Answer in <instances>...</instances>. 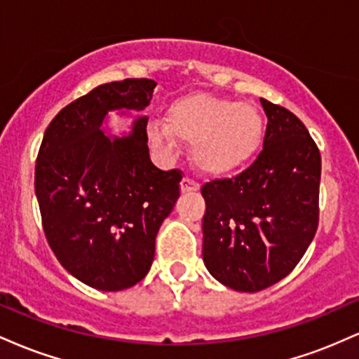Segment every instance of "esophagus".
<instances>
[{
    "mask_svg": "<svg viewBox=\"0 0 359 359\" xmlns=\"http://www.w3.org/2000/svg\"><path fill=\"white\" fill-rule=\"evenodd\" d=\"M199 189V184L196 180L189 179V177H184L182 182H180V191L182 192H196Z\"/></svg>",
    "mask_w": 359,
    "mask_h": 359,
    "instance_id": "34e87169",
    "label": "esophagus"
}]
</instances>
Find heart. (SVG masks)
I'll return each instance as SVG.
<instances>
[{
  "instance_id": "b5f03b06",
  "label": "heart",
  "mask_w": 359,
  "mask_h": 359,
  "mask_svg": "<svg viewBox=\"0 0 359 359\" xmlns=\"http://www.w3.org/2000/svg\"><path fill=\"white\" fill-rule=\"evenodd\" d=\"M265 135V119L257 106L197 93L174 101L165 125L154 123L148 137L156 145L192 143V158L208 175H228L248 165Z\"/></svg>"
}]
</instances>
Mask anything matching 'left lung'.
<instances>
[{
    "instance_id": "8db88e82",
    "label": "left lung",
    "mask_w": 359,
    "mask_h": 359,
    "mask_svg": "<svg viewBox=\"0 0 359 359\" xmlns=\"http://www.w3.org/2000/svg\"><path fill=\"white\" fill-rule=\"evenodd\" d=\"M259 101L269 123L257 160L201 189L204 265L217 282L240 292L285 278L319 224V148L292 111Z\"/></svg>"
}]
</instances>
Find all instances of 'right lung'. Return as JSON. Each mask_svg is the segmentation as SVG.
Listing matches in <instances>:
<instances>
[{"label": "right lung", "instance_id": "obj_1", "mask_svg": "<svg viewBox=\"0 0 359 359\" xmlns=\"http://www.w3.org/2000/svg\"><path fill=\"white\" fill-rule=\"evenodd\" d=\"M155 86L151 79L97 86L57 113L36 156L35 194L48 246L69 273L96 290H125L145 278L156 233L180 196L182 172L151 163L145 116L130 137L101 130L111 109H145Z\"/></svg>", "mask_w": 359, "mask_h": 359}]
</instances>
